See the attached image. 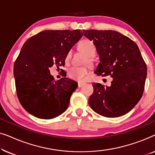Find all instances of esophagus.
<instances>
[{"label":"esophagus","mask_w":155,"mask_h":155,"mask_svg":"<svg viewBox=\"0 0 155 155\" xmlns=\"http://www.w3.org/2000/svg\"><path fill=\"white\" fill-rule=\"evenodd\" d=\"M78 87H82L84 84V83H83V82H78Z\"/></svg>","instance_id":"obj_1"}]
</instances>
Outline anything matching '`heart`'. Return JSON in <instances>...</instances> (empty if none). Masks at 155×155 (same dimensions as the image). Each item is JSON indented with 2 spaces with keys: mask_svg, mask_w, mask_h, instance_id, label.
<instances>
[{
  "mask_svg": "<svg viewBox=\"0 0 155 155\" xmlns=\"http://www.w3.org/2000/svg\"><path fill=\"white\" fill-rule=\"evenodd\" d=\"M78 47L81 51L87 56L85 62L92 65L94 63V56L96 53V46L90 40L84 39L80 41L78 44ZM71 58V51H68L65 56V62H68ZM89 73H90V70L88 66H73L68 70V76L70 78L78 82L85 81Z\"/></svg>",
  "mask_w": 155,
  "mask_h": 155,
  "instance_id": "obj_1",
  "label": "heart"
}]
</instances>
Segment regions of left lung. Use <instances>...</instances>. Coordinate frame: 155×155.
I'll list each match as a JSON object with an SVG mask.
<instances>
[{
    "label": "left lung",
    "instance_id": "obj_1",
    "mask_svg": "<svg viewBox=\"0 0 155 155\" xmlns=\"http://www.w3.org/2000/svg\"><path fill=\"white\" fill-rule=\"evenodd\" d=\"M92 41L100 63L94 73L113 78L110 87L93 83L94 92L89 98L90 107L99 115L121 116L135 107L143 96L147 65L138 46L133 40L112 30H83Z\"/></svg>",
    "mask_w": 155,
    "mask_h": 155
}]
</instances>
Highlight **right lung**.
Here are the masks:
<instances>
[{
	"label": "right lung",
	"instance_id": "1",
	"mask_svg": "<svg viewBox=\"0 0 155 155\" xmlns=\"http://www.w3.org/2000/svg\"><path fill=\"white\" fill-rule=\"evenodd\" d=\"M82 35L80 29L45 30L24 44L15 61L13 73L18 99L28 113L51 119L68 109L78 83L67 78L54 80L49 68L64 66L67 53Z\"/></svg>",
	"mask_w": 155,
	"mask_h": 155
}]
</instances>
